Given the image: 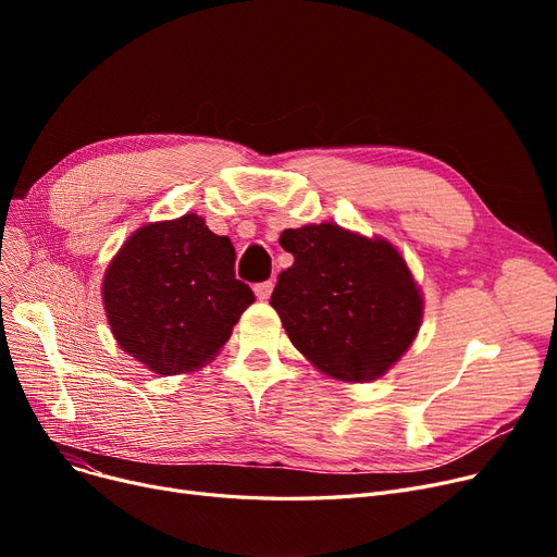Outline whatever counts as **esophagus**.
Here are the masks:
<instances>
[{
  "mask_svg": "<svg viewBox=\"0 0 557 557\" xmlns=\"http://www.w3.org/2000/svg\"><path fill=\"white\" fill-rule=\"evenodd\" d=\"M271 294H273V282H271V280L255 284V296H257L259 300H269Z\"/></svg>",
  "mask_w": 557,
  "mask_h": 557,
  "instance_id": "obj_1",
  "label": "esophagus"
}]
</instances>
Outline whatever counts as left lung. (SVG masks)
Returning a JSON list of instances; mask_svg holds the SVG:
<instances>
[{"label": "left lung", "mask_w": 557, "mask_h": 557, "mask_svg": "<svg viewBox=\"0 0 557 557\" xmlns=\"http://www.w3.org/2000/svg\"><path fill=\"white\" fill-rule=\"evenodd\" d=\"M280 244L294 267L280 273L271 307L298 352L345 384L386 374L424 315L422 288L401 252L336 223L284 230Z\"/></svg>", "instance_id": "obj_1"}]
</instances>
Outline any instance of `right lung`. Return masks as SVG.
Segmentation results:
<instances>
[{"label":"right lung","instance_id":"obj_1","mask_svg":"<svg viewBox=\"0 0 557 557\" xmlns=\"http://www.w3.org/2000/svg\"><path fill=\"white\" fill-rule=\"evenodd\" d=\"M234 246L198 214L146 223L108 263L101 298L124 352L156 374L208 366L255 302Z\"/></svg>","mask_w":557,"mask_h":557}]
</instances>
